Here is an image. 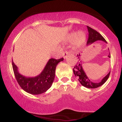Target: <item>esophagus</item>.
I'll return each instance as SVG.
<instances>
[{
	"mask_svg": "<svg viewBox=\"0 0 122 122\" xmlns=\"http://www.w3.org/2000/svg\"><path fill=\"white\" fill-rule=\"evenodd\" d=\"M63 54H63V56H64V58H66L67 56H68V54H69V52H68V51H64Z\"/></svg>",
	"mask_w": 122,
	"mask_h": 122,
	"instance_id": "1",
	"label": "esophagus"
}]
</instances>
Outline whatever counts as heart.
<instances>
[{"instance_id": "obj_1", "label": "heart", "mask_w": 122, "mask_h": 122, "mask_svg": "<svg viewBox=\"0 0 122 122\" xmlns=\"http://www.w3.org/2000/svg\"><path fill=\"white\" fill-rule=\"evenodd\" d=\"M75 37V40H74V45L76 47H80L83 45L84 43L85 38H86V35H85V33L82 31H80L77 33L76 34L75 33H72L70 37V39L72 40Z\"/></svg>"}]
</instances>
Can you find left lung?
Segmentation results:
<instances>
[{
	"mask_svg": "<svg viewBox=\"0 0 122 122\" xmlns=\"http://www.w3.org/2000/svg\"><path fill=\"white\" fill-rule=\"evenodd\" d=\"M87 29L88 30V33H89V37H88V40L87 41V43H86L87 45L92 44V43L94 42L99 40L102 41H104L106 43H107V41H106V40L103 38V36H102L100 33H98L97 31L92 29L91 27H89V26H87ZM77 56L78 58H79V61H78L77 64H76L73 71V73L74 74H75V75L76 76V77H78V80H79V81L81 83V84L82 86L88 88H96L102 86V85L107 80V79H108L109 76H110V72L102 80V81L100 82H92V81H91L89 78L88 77V76H86L84 71L83 68H82L81 61H80V55L79 54V55H77ZM108 57L109 58H110V53L109 54V55L108 56Z\"/></svg>",
	"mask_w": 122,
	"mask_h": 122,
	"instance_id": "8db88e82",
	"label": "left lung"
}]
</instances>
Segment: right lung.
I'll use <instances>...</instances> for the list:
<instances>
[{
    "instance_id": "1",
    "label": "right lung",
    "mask_w": 122,
    "mask_h": 122,
    "mask_svg": "<svg viewBox=\"0 0 122 122\" xmlns=\"http://www.w3.org/2000/svg\"><path fill=\"white\" fill-rule=\"evenodd\" d=\"M64 58L56 60L50 58L44 69L36 77H26L18 72V67L12 61V68L16 81L25 91L32 95H40L46 92L52 85L57 64Z\"/></svg>"
}]
</instances>
